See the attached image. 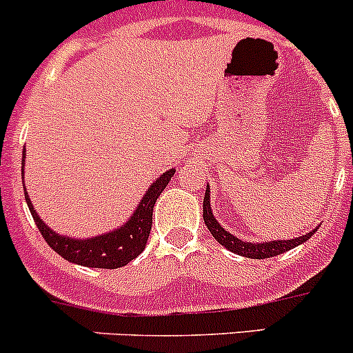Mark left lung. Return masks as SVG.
Wrapping results in <instances>:
<instances>
[{
	"label": "left lung",
	"mask_w": 353,
	"mask_h": 353,
	"mask_svg": "<svg viewBox=\"0 0 353 353\" xmlns=\"http://www.w3.org/2000/svg\"><path fill=\"white\" fill-rule=\"evenodd\" d=\"M203 220H205L206 227L212 232V236L219 241L229 251L236 252V254L245 256V258L252 259H265L272 258V256H279L282 252L288 251V249H294L295 245L305 243L307 239H311V236H314L316 230L305 234V236L295 237L292 241H270V243H245V241L239 239V237L232 236V234L227 232L212 213V206H210V186H206L205 198H203Z\"/></svg>",
	"instance_id": "1"
}]
</instances>
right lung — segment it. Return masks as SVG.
<instances>
[{"label":"right lung","mask_w":353,"mask_h":353,"mask_svg":"<svg viewBox=\"0 0 353 353\" xmlns=\"http://www.w3.org/2000/svg\"><path fill=\"white\" fill-rule=\"evenodd\" d=\"M25 159V148H23ZM23 172V169H22ZM176 169H170L163 172L159 179L148 188L145 196L141 198L140 205L134 210L133 215L130 216L124 225L112 232L102 234V236L90 237V239H70L66 236L52 232L48 225L41 220L37 212L34 210L30 196L23 190L25 199H27L28 210L34 216L35 223L39 227V232L46 239V243L51 245L59 256L68 259L70 263H77L81 266H90V268H105L114 270L128 265L133 261L138 254L145 249L148 236L152 229V213H154V205L157 198L162 194L165 186L169 184L170 177L174 176Z\"/></svg>","instance_id":"1"}]
</instances>
